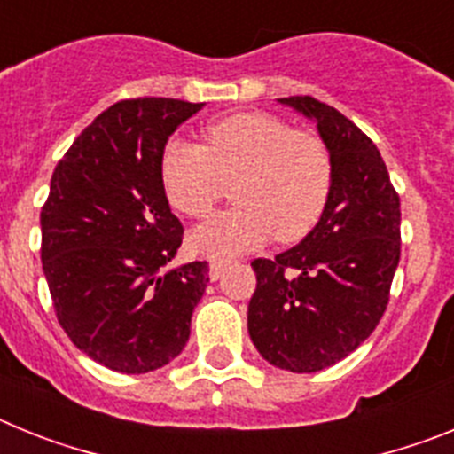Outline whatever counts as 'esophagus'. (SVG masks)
<instances>
[{
  "mask_svg": "<svg viewBox=\"0 0 454 454\" xmlns=\"http://www.w3.org/2000/svg\"><path fill=\"white\" fill-rule=\"evenodd\" d=\"M227 263L224 259H211L208 262V277H211V282H215V279H220V275H223V270L227 268Z\"/></svg>",
  "mask_w": 454,
  "mask_h": 454,
  "instance_id": "obj_1",
  "label": "esophagus"
}]
</instances>
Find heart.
<instances>
[{"label":"heart","instance_id":"heart-1","mask_svg":"<svg viewBox=\"0 0 454 454\" xmlns=\"http://www.w3.org/2000/svg\"><path fill=\"white\" fill-rule=\"evenodd\" d=\"M159 170L168 202L188 218L214 214L227 184L236 182L239 207L191 234L192 250L214 259L254 250L275 231L282 243L304 239L332 191V156L323 140L259 111L211 122L202 145L168 140Z\"/></svg>","mask_w":454,"mask_h":454}]
</instances>
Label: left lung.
I'll use <instances>...</instances> for the list:
<instances>
[{
  "label": "left lung",
  "mask_w": 454,
  "mask_h": 454,
  "mask_svg": "<svg viewBox=\"0 0 454 454\" xmlns=\"http://www.w3.org/2000/svg\"><path fill=\"white\" fill-rule=\"evenodd\" d=\"M279 102L318 127L332 156V191L298 246L252 262L247 332L272 366L316 372L355 352L387 311L400 262V198L380 150L352 120L309 95Z\"/></svg>",
  "instance_id": "left-lung-1"
}]
</instances>
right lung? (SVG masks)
<instances>
[{
  "mask_svg": "<svg viewBox=\"0 0 454 454\" xmlns=\"http://www.w3.org/2000/svg\"><path fill=\"white\" fill-rule=\"evenodd\" d=\"M202 106L122 99L88 124L51 175L40 259L56 318L79 350L111 371H156L191 336L208 263L168 270L184 227L159 168L168 138Z\"/></svg>",
  "mask_w": 454,
  "mask_h": 454,
  "instance_id": "obj_1",
  "label": "right lung"
}]
</instances>
